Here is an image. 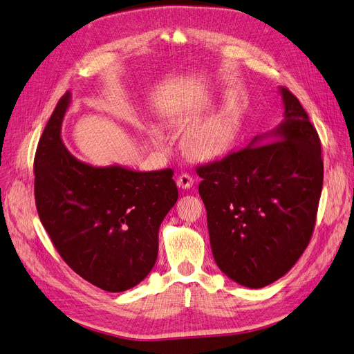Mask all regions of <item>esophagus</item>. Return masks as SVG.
I'll return each mask as SVG.
<instances>
[{"mask_svg": "<svg viewBox=\"0 0 354 354\" xmlns=\"http://www.w3.org/2000/svg\"><path fill=\"white\" fill-rule=\"evenodd\" d=\"M177 186L181 189H190L193 186V177L186 173L180 174L177 178Z\"/></svg>", "mask_w": 354, "mask_h": 354, "instance_id": "obj_1", "label": "esophagus"}]
</instances>
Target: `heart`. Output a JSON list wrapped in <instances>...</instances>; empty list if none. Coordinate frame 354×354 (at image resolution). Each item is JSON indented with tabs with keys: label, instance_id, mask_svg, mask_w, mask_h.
Listing matches in <instances>:
<instances>
[{
	"label": "heart",
	"instance_id": "obj_1",
	"mask_svg": "<svg viewBox=\"0 0 354 354\" xmlns=\"http://www.w3.org/2000/svg\"><path fill=\"white\" fill-rule=\"evenodd\" d=\"M239 124V105L234 101L225 100L189 130L185 138L186 151L201 161L221 158L234 145ZM149 138L156 146L164 145L167 140L164 133L158 129H152L149 131Z\"/></svg>",
	"mask_w": 354,
	"mask_h": 354
}]
</instances>
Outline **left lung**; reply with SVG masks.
<instances>
[{
  "label": "left lung",
  "instance_id": "obj_1",
  "mask_svg": "<svg viewBox=\"0 0 354 354\" xmlns=\"http://www.w3.org/2000/svg\"><path fill=\"white\" fill-rule=\"evenodd\" d=\"M284 120L248 148L198 168L214 259L228 278L262 288L308 248L324 181L321 140L296 96L279 88Z\"/></svg>",
  "mask_w": 354,
  "mask_h": 354
}]
</instances>
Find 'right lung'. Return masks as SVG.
Wrapping results in <instances>:
<instances>
[{"instance_id":"1","label":"right lung","mask_w":354,"mask_h":354,"mask_svg":"<svg viewBox=\"0 0 354 354\" xmlns=\"http://www.w3.org/2000/svg\"><path fill=\"white\" fill-rule=\"evenodd\" d=\"M71 102L61 98L35 155V202L61 258L111 293L138 286L158 256V231L178 199L171 168L142 173L79 161L61 139Z\"/></svg>"}]
</instances>
